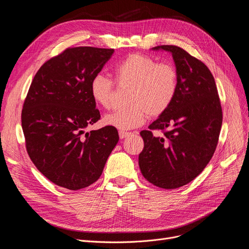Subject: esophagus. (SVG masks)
<instances>
[{
	"mask_svg": "<svg viewBox=\"0 0 249 249\" xmlns=\"http://www.w3.org/2000/svg\"><path fill=\"white\" fill-rule=\"evenodd\" d=\"M130 134V132H126V131H119V137L121 138V139H123V138H125V137H127L128 135Z\"/></svg>",
	"mask_w": 249,
	"mask_h": 249,
	"instance_id": "obj_1",
	"label": "esophagus"
}]
</instances>
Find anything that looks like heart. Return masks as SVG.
I'll return each instance as SVG.
<instances>
[{
    "label": "heart",
    "instance_id": "obj_1",
    "mask_svg": "<svg viewBox=\"0 0 249 249\" xmlns=\"http://www.w3.org/2000/svg\"><path fill=\"white\" fill-rule=\"evenodd\" d=\"M116 83L131 87L128 102L130 106L117 109L104 117L107 126L121 131L141 126L146 117L155 118L165 113L174 103L178 90V71L171 62H160L153 57L133 53L116 64ZM115 83L98 73L90 81L89 90L93 100L105 109L113 104Z\"/></svg>",
    "mask_w": 249,
    "mask_h": 249
}]
</instances>
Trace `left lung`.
Segmentation results:
<instances>
[{
  "label": "left lung",
  "instance_id": "obj_1",
  "mask_svg": "<svg viewBox=\"0 0 249 249\" xmlns=\"http://www.w3.org/2000/svg\"><path fill=\"white\" fill-rule=\"evenodd\" d=\"M153 49L172 53L178 90L168 110L140 132L144 147L138 162L152 185L173 190L189 184L211 160L223 117L214 76L204 62L176 45ZM152 129H161L164 135L154 137Z\"/></svg>",
  "mask_w": 249,
  "mask_h": 249
}]
</instances>
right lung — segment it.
<instances>
[{
    "mask_svg": "<svg viewBox=\"0 0 249 249\" xmlns=\"http://www.w3.org/2000/svg\"><path fill=\"white\" fill-rule=\"evenodd\" d=\"M113 53L69 47L43 63L30 85L21 114L26 149L38 171L59 187L76 191L94 184L119 140L111 126L84 131L101 117L90 81Z\"/></svg>",
    "mask_w": 249,
    "mask_h": 249,
    "instance_id": "right-lung-1",
    "label": "right lung"
}]
</instances>
